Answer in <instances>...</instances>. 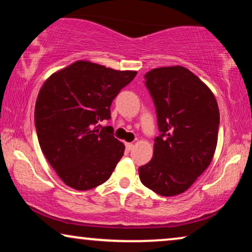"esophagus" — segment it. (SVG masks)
I'll return each instance as SVG.
<instances>
[{"mask_svg":"<svg viewBox=\"0 0 252 252\" xmlns=\"http://www.w3.org/2000/svg\"><path fill=\"white\" fill-rule=\"evenodd\" d=\"M125 147H126V150H127V151H130V150H133L134 144H133V143H126Z\"/></svg>","mask_w":252,"mask_h":252,"instance_id":"1","label":"esophagus"}]
</instances>
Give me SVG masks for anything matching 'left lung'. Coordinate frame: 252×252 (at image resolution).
Here are the masks:
<instances>
[{"label":"left lung","mask_w":252,"mask_h":252,"mask_svg":"<svg viewBox=\"0 0 252 252\" xmlns=\"http://www.w3.org/2000/svg\"><path fill=\"white\" fill-rule=\"evenodd\" d=\"M144 79L160 134L155 139L153 159L139 167L140 180L158 195L182 194L215 155L218 103L208 86L184 66L154 68Z\"/></svg>","instance_id":"8db88e82"}]
</instances>
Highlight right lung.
Returning <instances> with one entry per match:
<instances>
[{
	"label": "right lung",
	"mask_w": 252,
	"mask_h": 252,
	"mask_svg": "<svg viewBox=\"0 0 252 252\" xmlns=\"http://www.w3.org/2000/svg\"><path fill=\"white\" fill-rule=\"evenodd\" d=\"M78 61L47 79L35 103L34 120L41 150L68 187L88 190L104 184L123 157L125 146L113 136L110 106L135 78Z\"/></svg>",
	"instance_id": "right-lung-1"
}]
</instances>
